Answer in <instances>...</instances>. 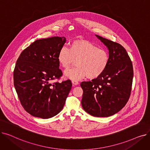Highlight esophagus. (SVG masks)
I'll use <instances>...</instances> for the list:
<instances>
[{"label":"esophagus","mask_w":150,"mask_h":150,"mask_svg":"<svg viewBox=\"0 0 150 150\" xmlns=\"http://www.w3.org/2000/svg\"><path fill=\"white\" fill-rule=\"evenodd\" d=\"M72 84H73V85H78V82L77 81H75V80H72Z\"/></svg>","instance_id":"esophagus-1"}]
</instances>
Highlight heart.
I'll list each match as a JSON object with an SVG mask.
<instances>
[{"instance_id": "heart-1", "label": "heart", "mask_w": 150, "mask_h": 150, "mask_svg": "<svg viewBox=\"0 0 150 150\" xmlns=\"http://www.w3.org/2000/svg\"><path fill=\"white\" fill-rule=\"evenodd\" d=\"M58 61L60 66L68 69L76 61L77 67L67 70L64 75L69 79L78 80L87 76L93 80L103 74L109 62V54L106 50L88 40L78 39L70 44V49L62 47L59 50Z\"/></svg>"}]
</instances>
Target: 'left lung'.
I'll list each match as a JSON object with an SVG mask.
<instances>
[{"label": "left lung", "instance_id": "1", "mask_svg": "<svg viewBox=\"0 0 150 150\" xmlns=\"http://www.w3.org/2000/svg\"><path fill=\"white\" fill-rule=\"evenodd\" d=\"M96 37L109 50V62L105 72L92 81H83L81 105L84 111L97 117L112 115L125 106L130 96L133 67L124 47L98 35Z\"/></svg>", "mask_w": 150, "mask_h": 150}]
</instances>
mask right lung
<instances>
[{"instance_id": "obj_1", "label": "right lung", "mask_w": 150, "mask_h": 150, "mask_svg": "<svg viewBox=\"0 0 150 150\" xmlns=\"http://www.w3.org/2000/svg\"><path fill=\"white\" fill-rule=\"evenodd\" d=\"M65 37L38 39L21 53L14 70V86L21 103L31 115L49 119L62 109L72 88L67 80L59 79L62 71L57 57Z\"/></svg>"}]
</instances>
